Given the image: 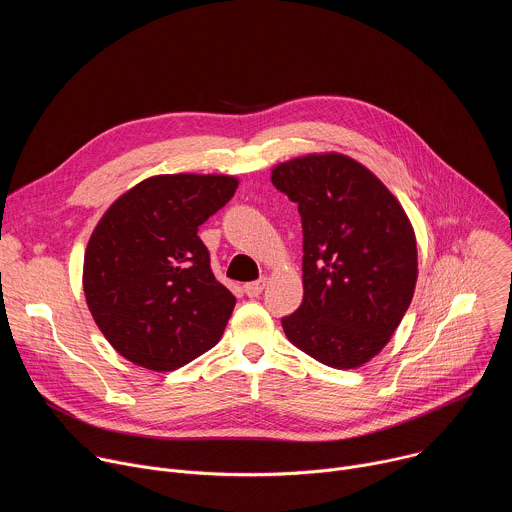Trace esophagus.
<instances>
[{"mask_svg": "<svg viewBox=\"0 0 512 512\" xmlns=\"http://www.w3.org/2000/svg\"><path fill=\"white\" fill-rule=\"evenodd\" d=\"M265 287V279H257V281H251V283H245L243 285V291L249 296V298H259V294Z\"/></svg>", "mask_w": 512, "mask_h": 512, "instance_id": "34e87169", "label": "esophagus"}]
</instances>
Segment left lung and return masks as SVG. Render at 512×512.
<instances>
[{
    "mask_svg": "<svg viewBox=\"0 0 512 512\" xmlns=\"http://www.w3.org/2000/svg\"><path fill=\"white\" fill-rule=\"evenodd\" d=\"M298 204L304 300L281 318L289 342L332 369H356L391 340L417 281V243L387 186L342 154H310L271 170Z\"/></svg>",
    "mask_w": 512,
    "mask_h": 512,
    "instance_id": "left-lung-1",
    "label": "left lung"
}]
</instances>
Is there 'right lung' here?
I'll use <instances>...</instances> for the list:
<instances>
[{
  "mask_svg": "<svg viewBox=\"0 0 512 512\" xmlns=\"http://www.w3.org/2000/svg\"><path fill=\"white\" fill-rule=\"evenodd\" d=\"M237 186L223 174L154 176L103 214L83 287L99 330L127 360L166 373L221 340L237 298L216 281L198 227Z\"/></svg>",
  "mask_w": 512,
  "mask_h": 512,
  "instance_id": "add662e5",
  "label": "right lung"
}]
</instances>
